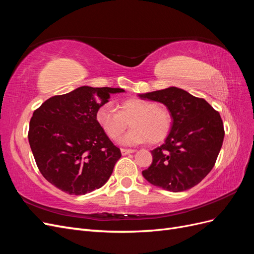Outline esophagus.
<instances>
[{"label": "esophagus", "mask_w": 254, "mask_h": 254, "mask_svg": "<svg viewBox=\"0 0 254 254\" xmlns=\"http://www.w3.org/2000/svg\"><path fill=\"white\" fill-rule=\"evenodd\" d=\"M134 151H135L134 149H128V148H122V149H121V152H122V155H123V156L129 155V153L134 152Z\"/></svg>", "instance_id": "esophagus-1"}]
</instances>
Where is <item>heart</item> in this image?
Masks as SVG:
<instances>
[{
  "mask_svg": "<svg viewBox=\"0 0 254 254\" xmlns=\"http://www.w3.org/2000/svg\"><path fill=\"white\" fill-rule=\"evenodd\" d=\"M96 121L111 140L119 139L130 123L132 129L121 141L124 145L160 143L173 128V115L166 107L141 98L122 102L120 111L109 103L104 104L96 112Z\"/></svg>",
  "mask_w": 254,
  "mask_h": 254,
  "instance_id": "b5f03b06",
  "label": "heart"
}]
</instances>
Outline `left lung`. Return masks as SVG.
Instances as JSON below:
<instances>
[{
  "mask_svg": "<svg viewBox=\"0 0 254 254\" xmlns=\"http://www.w3.org/2000/svg\"><path fill=\"white\" fill-rule=\"evenodd\" d=\"M164 104L173 115V128L164 144L151 150L152 163L142 172L151 184L183 191L197 186L216 162L225 129L218 111L182 89L171 87L141 94Z\"/></svg>",
  "mask_w": 254,
  "mask_h": 254,
  "instance_id": "1",
  "label": "left lung"
}]
</instances>
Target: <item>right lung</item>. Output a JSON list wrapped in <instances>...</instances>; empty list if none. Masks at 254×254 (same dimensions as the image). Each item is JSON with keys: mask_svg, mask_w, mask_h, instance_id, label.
Instances as JSON below:
<instances>
[{"mask_svg": "<svg viewBox=\"0 0 254 254\" xmlns=\"http://www.w3.org/2000/svg\"><path fill=\"white\" fill-rule=\"evenodd\" d=\"M120 88L80 87L47 99L29 122L28 141L42 176L70 195H84L108 181L122 153L96 121Z\"/></svg>", "mask_w": 254, "mask_h": 254, "instance_id": "add662e5", "label": "right lung"}]
</instances>
